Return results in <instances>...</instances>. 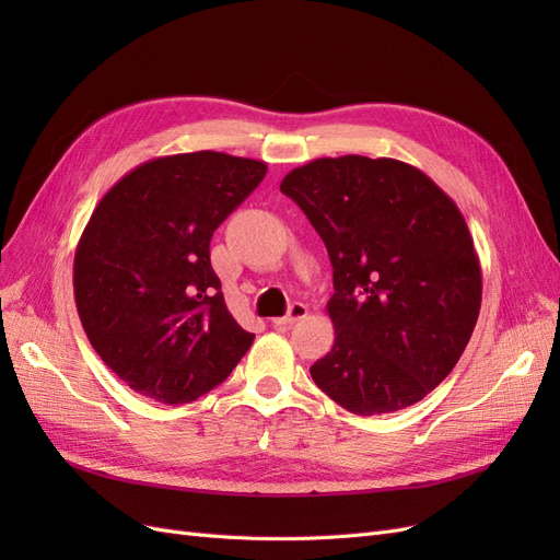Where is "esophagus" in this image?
<instances>
[{
  "label": "esophagus",
  "instance_id": "esophagus-1",
  "mask_svg": "<svg viewBox=\"0 0 560 560\" xmlns=\"http://www.w3.org/2000/svg\"><path fill=\"white\" fill-rule=\"evenodd\" d=\"M306 315H308V308L303 306V303H292L290 311H287V315H284V317H276L273 325H276V327H292L294 322L303 319Z\"/></svg>",
  "mask_w": 560,
  "mask_h": 560
}]
</instances>
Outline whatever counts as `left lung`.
I'll return each instance as SVG.
<instances>
[{
	"label": "left lung",
	"instance_id": "left-lung-1",
	"mask_svg": "<svg viewBox=\"0 0 560 560\" xmlns=\"http://www.w3.org/2000/svg\"><path fill=\"white\" fill-rule=\"evenodd\" d=\"M334 266V348L315 385L358 416L406 409L460 360L481 308V264L463 212L418 167L315 159L280 184Z\"/></svg>",
	"mask_w": 560,
	"mask_h": 560
}]
</instances>
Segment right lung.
<instances>
[{
	"instance_id": "add662e5",
	"label": "right lung",
	"mask_w": 560,
	"mask_h": 560,
	"mask_svg": "<svg viewBox=\"0 0 560 560\" xmlns=\"http://www.w3.org/2000/svg\"><path fill=\"white\" fill-rule=\"evenodd\" d=\"M266 171L222 151L161 156L97 202L74 252V301L91 346L135 393L189 404L249 350L254 334L226 308L210 241Z\"/></svg>"
}]
</instances>
